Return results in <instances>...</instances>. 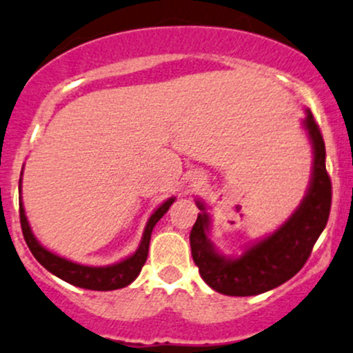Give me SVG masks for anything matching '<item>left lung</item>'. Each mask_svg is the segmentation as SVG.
Segmentation results:
<instances>
[{"mask_svg":"<svg viewBox=\"0 0 353 353\" xmlns=\"http://www.w3.org/2000/svg\"><path fill=\"white\" fill-rule=\"evenodd\" d=\"M303 126L314 148V170L307 195L282 227L248 247L239 259H228L216 252L208 239L207 208L196 201L201 213L190 233L192 256L201 279L219 294L250 296L285 283L300 272L325 228L332 205V181L325 168V143L310 110H307Z\"/></svg>","mask_w":353,"mask_h":353,"instance_id":"8db88e82","label":"left lung"}]
</instances>
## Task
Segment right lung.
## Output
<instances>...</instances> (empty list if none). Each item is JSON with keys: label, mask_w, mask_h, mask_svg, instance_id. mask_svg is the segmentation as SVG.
I'll list each match as a JSON object with an SVG mask.
<instances>
[{"label": "right lung", "mask_w": 353, "mask_h": 353, "mask_svg": "<svg viewBox=\"0 0 353 353\" xmlns=\"http://www.w3.org/2000/svg\"><path fill=\"white\" fill-rule=\"evenodd\" d=\"M19 192H21V180H19ZM173 201H175V198H168L165 203H161L160 207L152 213V216L146 221V227L138 250L134 252L132 256H128V259L121 260V262L118 263L108 265V267H88V265L74 263L71 262V260H66L63 259V256L54 255L53 252L46 250V248L37 240V236L33 235V232H31L21 201H19V221H21L23 236H25L28 248H30L34 259H37L46 270L53 273V275H57L58 279L74 285V287L86 288V290L108 292L126 287V285L132 283L133 280L140 275L141 268H143V265L146 262V256H148V247L150 239H152L153 227H155L157 221L168 212V208L172 207Z\"/></svg>", "instance_id": "1"}]
</instances>
